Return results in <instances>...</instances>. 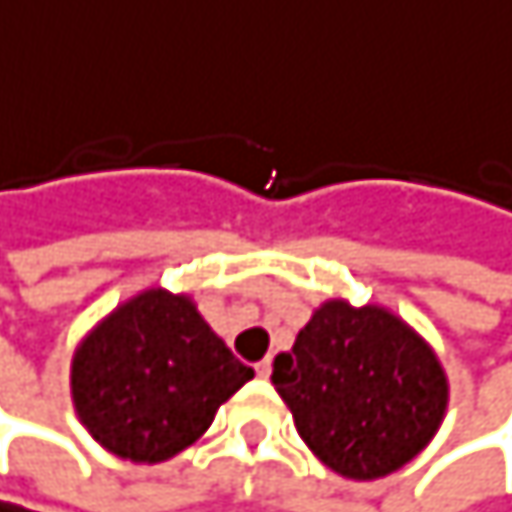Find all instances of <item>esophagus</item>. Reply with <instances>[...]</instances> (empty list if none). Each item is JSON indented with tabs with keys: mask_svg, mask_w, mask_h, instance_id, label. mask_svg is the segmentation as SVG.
Wrapping results in <instances>:
<instances>
[{
	"mask_svg": "<svg viewBox=\"0 0 512 512\" xmlns=\"http://www.w3.org/2000/svg\"><path fill=\"white\" fill-rule=\"evenodd\" d=\"M270 367H273V364H270V358H264V361L254 364V373H258L261 379H267V376H270Z\"/></svg>",
	"mask_w": 512,
	"mask_h": 512,
	"instance_id": "34e87169",
	"label": "esophagus"
}]
</instances>
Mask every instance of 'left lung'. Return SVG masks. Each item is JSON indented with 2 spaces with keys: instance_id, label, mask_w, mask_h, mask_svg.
<instances>
[{
  "instance_id": "left-lung-1",
  "label": "left lung",
  "mask_w": 512,
  "mask_h": 512,
  "mask_svg": "<svg viewBox=\"0 0 512 512\" xmlns=\"http://www.w3.org/2000/svg\"><path fill=\"white\" fill-rule=\"evenodd\" d=\"M273 385L303 443L349 480L416 458L446 413V373L422 337L379 306L327 300L276 355Z\"/></svg>"
}]
</instances>
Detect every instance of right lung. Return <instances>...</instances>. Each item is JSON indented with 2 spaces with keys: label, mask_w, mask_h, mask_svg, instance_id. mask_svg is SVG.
I'll list each match as a JSON object with an SVG mask.
<instances>
[{
  "label": "right lung",
  "mask_w": 512,
  "mask_h": 512,
  "mask_svg": "<svg viewBox=\"0 0 512 512\" xmlns=\"http://www.w3.org/2000/svg\"><path fill=\"white\" fill-rule=\"evenodd\" d=\"M251 376L188 297L145 291L78 346L72 397L99 446L157 464L188 449Z\"/></svg>",
  "instance_id": "1"
}]
</instances>
